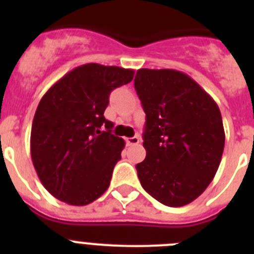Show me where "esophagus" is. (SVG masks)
<instances>
[{
	"instance_id": "obj_1",
	"label": "esophagus",
	"mask_w": 254,
	"mask_h": 254,
	"mask_svg": "<svg viewBox=\"0 0 254 254\" xmlns=\"http://www.w3.org/2000/svg\"><path fill=\"white\" fill-rule=\"evenodd\" d=\"M140 137L138 136H133V137H127L126 138V142L127 145H136V143H140Z\"/></svg>"
}]
</instances>
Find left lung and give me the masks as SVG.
I'll use <instances>...</instances> for the list:
<instances>
[{
    "label": "left lung",
    "instance_id": "8db88e82",
    "mask_svg": "<svg viewBox=\"0 0 254 254\" xmlns=\"http://www.w3.org/2000/svg\"><path fill=\"white\" fill-rule=\"evenodd\" d=\"M134 89L146 113L136 165L141 186L165 206L197 198L214 179L225 145L221 113L193 78L176 69H138Z\"/></svg>",
    "mask_w": 254,
    "mask_h": 254
}]
</instances>
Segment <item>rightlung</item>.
<instances>
[{"instance_id": "add662e5", "label": "right lung", "mask_w": 254, "mask_h": 254, "mask_svg": "<svg viewBox=\"0 0 254 254\" xmlns=\"http://www.w3.org/2000/svg\"><path fill=\"white\" fill-rule=\"evenodd\" d=\"M133 75L129 68L82 64L39 102L31 126V160L42 185L62 202L89 205L109 187L125 141L112 134L114 125L104 111L112 90L131 82Z\"/></svg>"}]
</instances>
